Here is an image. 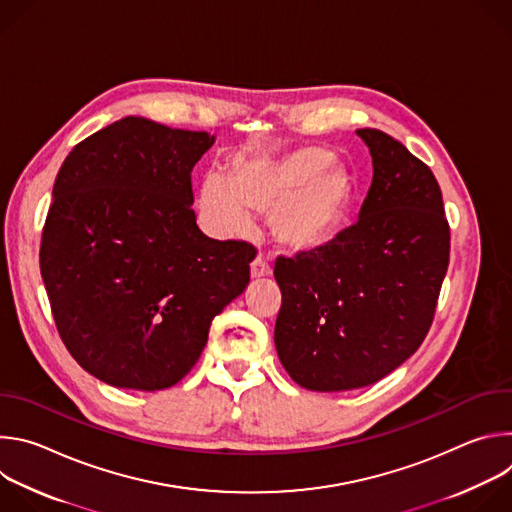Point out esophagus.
<instances>
[{"label": "esophagus", "instance_id": "esophagus-1", "mask_svg": "<svg viewBox=\"0 0 512 512\" xmlns=\"http://www.w3.org/2000/svg\"><path fill=\"white\" fill-rule=\"evenodd\" d=\"M271 263L267 261V257H265V253L263 251H259L257 253V257L251 261V275L253 277H265V275H271Z\"/></svg>", "mask_w": 512, "mask_h": 512}]
</instances>
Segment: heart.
<instances>
[{"label": "heart", "instance_id": "b5f03b06", "mask_svg": "<svg viewBox=\"0 0 512 512\" xmlns=\"http://www.w3.org/2000/svg\"><path fill=\"white\" fill-rule=\"evenodd\" d=\"M356 182L322 148L283 156H255L235 164L233 180L208 174L200 192V218L216 235H241L251 210L271 214L275 241L289 251L330 245L352 214Z\"/></svg>", "mask_w": 512, "mask_h": 512}]
</instances>
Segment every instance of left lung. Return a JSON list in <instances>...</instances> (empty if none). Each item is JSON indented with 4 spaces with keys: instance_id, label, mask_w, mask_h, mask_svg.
<instances>
[{
    "instance_id": "obj_1",
    "label": "left lung",
    "mask_w": 512,
    "mask_h": 512,
    "mask_svg": "<svg viewBox=\"0 0 512 512\" xmlns=\"http://www.w3.org/2000/svg\"><path fill=\"white\" fill-rule=\"evenodd\" d=\"M373 184L330 245L277 257L275 348L308 391L377 383L427 336L450 263V225L429 166L379 129H358Z\"/></svg>"
}]
</instances>
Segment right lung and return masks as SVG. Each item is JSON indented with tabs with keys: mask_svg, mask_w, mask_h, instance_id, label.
Returning <instances> with one entry per match:
<instances>
[{
	"mask_svg": "<svg viewBox=\"0 0 512 512\" xmlns=\"http://www.w3.org/2000/svg\"><path fill=\"white\" fill-rule=\"evenodd\" d=\"M206 131L123 117L77 143L52 188L40 271L58 334L99 381L160 391L200 358L257 249L206 237L192 168Z\"/></svg>",
	"mask_w": 512,
	"mask_h": 512,
	"instance_id": "add662e5",
	"label": "right lung"
}]
</instances>
